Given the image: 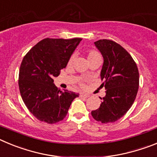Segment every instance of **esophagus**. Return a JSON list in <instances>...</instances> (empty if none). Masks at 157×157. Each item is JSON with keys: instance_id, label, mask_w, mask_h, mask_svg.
I'll return each instance as SVG.
<instances>
[{"instance_id": "1", "label": "esophagus", "mask_w": 157, "mask_h": 157, "mask_svg": "<svg viewBox=\"0 0 157 157\" xmlns=\"http://www.w3.org/2000/svg\"><path fill=\"white\" fill-rule=\"evenodd\" d=\"M80 97L81 98H87L90 97V95H88V94H80Z\"/></svg>"}]
</instances>
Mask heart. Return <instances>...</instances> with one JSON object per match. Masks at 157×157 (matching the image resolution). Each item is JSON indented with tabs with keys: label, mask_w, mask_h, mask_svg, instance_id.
<instances>
[{
	"label": "heart",
	"mask_w": 157,
	"mask_h": 157,
	"mask_svg": "<svg viewBox=\"0 0 157 157\" xmlns=\"http://www.w3.org/2000/svg\"><path fill=\"white\" fill-rule=\"evenodd\" d=\"M100 56V55L98 53V52H95V51H90V52L88 53V59H91V58L93 57H95V56ZM73 59H74V57H73V56H71V57L69 59L68 63H67V65H68V66H70V65L72 64Z\"/></svg>",
	"instance_id": "1"
}]
</instances>
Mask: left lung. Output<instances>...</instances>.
Masks as SVG:
<instances>
[{
  "mask_svg": "<svg viewBox=\"0 0 157 157\" xmlns=\"http://www.w3.org/2000/svg\"><path fill=\"white\" fill-rule=\"evenodd\" d=\"M94 45L104 59L101 71V86L106 95L101 98L100 108L91 112L95 120L102 123L120 120L132 106L139 86L137 64L125 48L111 40H99Z\"/></svg>",
  "mask_w": 157,
  "mask_h": 157,
  "instance_id": "left-lung-1",
  "label": "left lung"
}]
</instances>
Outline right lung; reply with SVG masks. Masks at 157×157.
Returning <instances> with one entry per match:
<instances>
[{
	"label": "right lung",
	"instance_id": "obj_1",
	"mask_svg": "<svg viewBox=\"0 0 157 157\" xmlns=\"http://www.w3.org/2000/svg\"><path fill=\"white\" fill-rule=\"evenodd\" d=\"M82 38H45L34 45L23 57L19 73L22 99L37 120L47 123L61 121L71 102L79 94L60 90L54 77L65 68Z\"/></svg>",
	"mask_w": 157,
	"mask_h": 157
}]
</instances>
